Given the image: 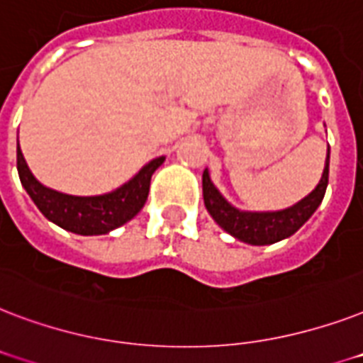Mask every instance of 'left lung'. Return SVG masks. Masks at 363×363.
Instances as JSON below:
<instances>
[{
    "label": "left lung",
    "mask_w": 363,
    "mask_h": 363,
    "mask_svg": "<svg viewBox=\"0 0 363 363\" xmlns=\"http://www.w3.org/2000/svg\"><path fill=\"white\" fill-rule=\"evenodd\" d=\"M328 178H330V153L325 159L324 174L316 189L305 196L301 202L280 212H240L237 208H233L220 195V191L213 187L208 170L202 172V195H204V206L221 229H225L229 235L242 242L265 246V244H274L282 238L291 237L313 216L325 195Z\"/></svg>",
    "instance_id": "obj_1"
}]
</instances>
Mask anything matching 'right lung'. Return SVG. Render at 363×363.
<instances>
[{
    "label": "right lung",
    "instance_id": "right-lung-1",
    "mask_svg": "<svg viewBox=\"0 0 363 363\" xmlns=\"http://www.w3.org/2000/svg\"><path fill=\"white\" fill-rule=\"evenodd\" d=\"M164 157L153 159L134 178L113 193L100 196H74L49 189L33 178L21 145L16 147V168L24 189L39 212L52 223L77 235H106L130 221L147 201L151 176L161 167Z\"/></svg>",
    "mask_w": 363,
    "mask_h": 363
}]
</instances>
